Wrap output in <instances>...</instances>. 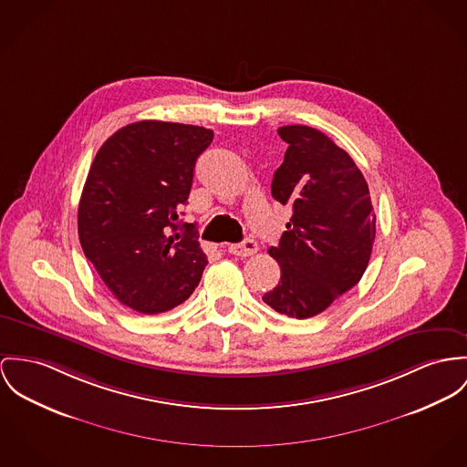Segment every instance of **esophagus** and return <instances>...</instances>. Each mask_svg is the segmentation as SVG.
<instances>
[{
    "label": "esophagus",
    "instance_id": "esophagus-1",
    "mask_svg": "<svg viewBox=\"0 0 467 467\" xmlns=\"http://www.w3.org/2000/svg\"><path fill=\"white\" fill-rule=\"evenodd\" d=\"M257 242L254 240H245L242 244H234V245H229V252L234 254V255H240V257H249L252 254L257 252Z\"/></svg>",
    "mask_w": 467,
    "mask_h": 467
}]
</instances>
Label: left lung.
Returning a JSON list of instances; mask_svg holds the SVG:
<instances>
[{
  "label": "left lung",
  "mask_w": 467,
  "mask_h": 467,
  "mask_svg": "<svg viewBox=\"0 0 467 467\" xmlns=\"http://www.w3.org/2000/svg\"><path fill=\"white\" fill-rule=\"evenodd\" d=\"M277 133L287 149L272 195L293 215L279 245L268 249L281 281L263 300L306 320L359 283L375 242V212L368 182L347 150L309 126H283Z\"/></svg>",
  "instance_id": "1"
}]
</instances>
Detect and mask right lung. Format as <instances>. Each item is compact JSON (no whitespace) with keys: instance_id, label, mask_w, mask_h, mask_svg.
<instances>
[{"instance_id":"1","label":"right lung","mask_w":467,"mask_h":467,"mask_svg":"<svg viewBox=\"0 0 467 467\" xmlns=\"http://www.w3.org/2000/svg\"><path fill=\"white\" fill-rule=\"evenodd\" d=\"M213 131L140 120L115 131L98 150L78 206L87 259L111 295L144 315L182 304L208 257L193 223L180 225L195 161Z\"/></svg>"}]
</instances>
